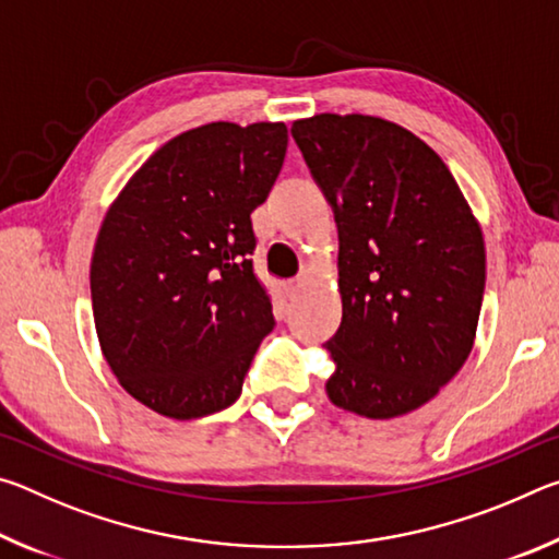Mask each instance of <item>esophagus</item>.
<instances>
[{
    "mask_svg": "<svg viewBox=\"0 0 559 559\" xmlns=\"http://www.w3.org/2000/svg\"><path fill=\"white\" fill-rule=\"evenodd\" d=\"M283 290H286V296H288L290 300H296V298L300 296V290H302V281H300V278L288 281L286 286H283Z\"/></svg>",
    "mask_w": 559,
    "mask_h": 559,
    "instance_id": "1",
    "label": "esophagus"
}]
</instances>
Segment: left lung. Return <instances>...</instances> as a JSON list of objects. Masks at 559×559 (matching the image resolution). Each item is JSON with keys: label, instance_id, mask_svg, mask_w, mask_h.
<instances>
[{"label": "left lung", "instance_id": "left-lung-1", "mask_svg": "<svg viewBox=\"0 0 559 559\" xmlns=\"http://www.w3.org/2000/svg\"><path fill=\"white\" fill-rule=\"evenodd\" d=\"M290 135L340 234L328 396L370 419L419 409L471 355L486 290L478 222L443 159L390 120L323 112Z\"/></svg>", "mask_w": 559, "mask_h": 559}]
</instances>
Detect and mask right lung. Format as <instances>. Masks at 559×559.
I'll return each instance as SVG.
<instances>
[{
  "label": "right lung",
  "mask_w": 559,
  "mask_h": 559,
  "mask_svg": "<svg viewBox=\"0 0 559 559\" xmlns=\"http://www.w3.org/2000/svg\"><path fill=\"white\" fill-rule=\"evenodd\" d=\"M283 122H210L132 175L100 226L91 300L100 349L126 392L200 419L241 396L271 296L253 273L251 212L283 167Z\"/></svg>",
  "instance_id": "right-lung-1"
}]
</instances>
